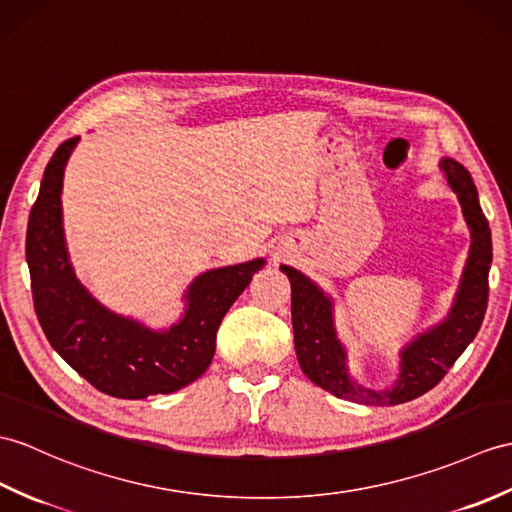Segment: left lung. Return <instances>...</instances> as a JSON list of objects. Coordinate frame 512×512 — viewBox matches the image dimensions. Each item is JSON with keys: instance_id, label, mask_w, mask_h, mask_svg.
I'll return each mask as SVG.
<instances>
[{"instance_id": "obj_1", "label": "left lung", "mask_w": 512, "mask_h": 512, "mask_svg": "<svg viewBox=\"0 0 512 512\" xmlns=\"http://www.w3.org/2000/svg\"><path fill=\"white\" fill-rule=\"evenodd\" d=\"M441 170L460 200L462 216L471 231L469 259L451 312L441 325L417 336L401 351V373L390 390H373L353 382L347 368V351L334 329V303L303 272L281 266L292 285L296 358L303 373L331 395L364 406H397L417 399L441 382L480 331L489 303V268L493 261L489 220L482 213L471 174L454 159H443Z\"/></svg>"}]
</instances>
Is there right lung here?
<instances>
[{
  "label": "right lung",
  "mask_w": 512,
  "mask_h": 512,
  "mask_svg": "<svg viewBox=\"0 0 512 512\" xmlns=\"http://www.w3.org/2000/svg\"><path fill=\"white\" fill-rule=\"evenodd\" d=\"M78 137L63 141L47 163L26 235L34 312L56 353L104 395L144 399L192 384L216 353L224 314L266 264L209 270L185 292V316L165 331L117 316L82 288L63 235V174Z\"/></svg>",
  "instance_id": "right-lung-1"
}]
</instances>
